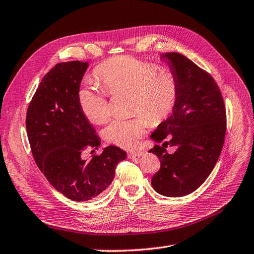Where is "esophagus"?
Masks as SVG:
<instances>
[{"label": "esophagus", "instance_id": "34e87169", "mask_svg": "<svg viewBox=\"0 0 254 254\" xmlns=\"http://www.w3.org/2000/svg\"><path fill=\"white\" fill-rule=\"evenodd\" d=\"M143 155H144L143 151H129L127 154V157L129 159H134V158H137V157H140Z\"/></svg>", "mask_w": 254, "mask_h": 254}]
</instances>
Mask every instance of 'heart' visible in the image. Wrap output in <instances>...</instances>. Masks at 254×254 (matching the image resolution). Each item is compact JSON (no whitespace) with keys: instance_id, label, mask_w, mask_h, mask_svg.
Instances as JSON below:
<instances>
[{"instance_id":"b5f03b06","label":"heart","mask_w":254,"mask_h":254,"mask_svg":"<svg viewBox=\"0 0 254 254\" xmlns=\"http://www.w3.org/2000/svg\"><path fill=\"white\" fill-rule=\"evenodd\" d=\"M158 64L131 56L110 58L96 68L104 88L95 83L82 84L78 103L82 114L96 125L110 116L108 93L131 94V110L137 113L127 119H115L104 128L108 143L121 148H133L151 126L172 115L180 96V83L170 71H160Z\"/></svg>"}]
</instances>
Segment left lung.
I'll list each match as a JSON object with an SVG mask.
<instances>
[{
    "label": "left lung",
    "mask_w": 254,
    "mask_h": 254,
    "mask_svg": "<svg viewBox=\"0 0 254 254\" xmlns=\"http://www.w3.org/2000/svg\"><path fill=\"white\" fill-rule=\"evenodd\" d=\"M176 75L180 96L175 109L158 126L149 152L161 162L151 185L162 196L182 197L194 191L213 170L226 133V110L214 79L180 53L161 56ZM168 144L176 147L168 154Z\"/></svg>",
    "instance_id": "1"
}]
</instances>
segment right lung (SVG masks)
Masks as SVG:
<instances>
[{"label":"right lung","mask_w":254,"mask_h":254,"mask_svg":"<svg viewBox=\"0 0 254 254\" xmlns=\"http://www.w3.org/2000/svg\"><path fill=\"white\" fill-rule=\"evenodd\" d=\"M88 67L79 61L60 63L47 72L28 107L26 127L40 171L52 186L73 201L98 197L111 182L127 152L108 146L90 161L85 150L97 149L100 139L82 114L78 91Z\"/></svg>","instance_id":"1"}]
</instances>
